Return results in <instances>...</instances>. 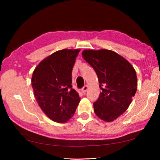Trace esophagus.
<instances>
[{
	"label": "esophagus",
	"mask_w": 160,
	"mask_h": 160,
	"mask_svg": "<svg viewBox=\"0 0 160 160\" xmlns=\"http://www.w3.org/2000/svg\"><path fill=\"white\" fill-rule=\"evenodd\" d=\"M88 85H85L83 87V88H82V90H81V91H82V92L83 93V94H85L86 92H87V90H88Z\"/></svg>",
	"instance_id": "obj_1"
}]
</instances>
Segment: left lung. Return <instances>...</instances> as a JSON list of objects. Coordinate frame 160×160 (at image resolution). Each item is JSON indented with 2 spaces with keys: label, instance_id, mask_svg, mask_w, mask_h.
<instances>
[{
  "label": "left lung",
  "instance_id": "obj_1",
  "mask_svg": "<svg viewBox=\"0 0 160 160\" xmlns=\"http://www.w3.org/2000/svg\"><path fill=\"white\" fill-rule=\"evenodd\" d=\"M82 55L95 70L102 90L93 104L94 112L103 121H114L128 109L136 92L138 80L134 68L111 50H84Z\"/></svg>",
  "mask_w": 160,
  "mask_h": 160
}]
</instances>
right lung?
Here are the masks:
<instances>
[{"instance_id": "obj_1", "label": "right lung", "mask_w": 160, "mask_h": 160, "mask_svg": "<svg viewBox=\"0 0 160 160\" xmlns=\"http://www.w3.org/2000/svg\"><path fill=\"white\" fill-rule=\"evenodd\" d=\"M80 49H63L45 58L35 68L32 85L44 113L57 123L72 117L80 101L72 88V70Z\"/></svg>"}]
</instances>
